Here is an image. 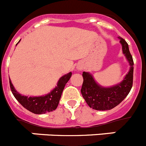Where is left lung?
Returning a JSON list of instances; mask_svg holds the SVG:
<instances>
[{
    "mask_svg": "<svg viewBox=\"0 0 146 146\" xmlns=\"http://www.w3.org/2000/svg\"><path fill=\"white\" fill-rule=\"evenodd\" d=\"M122 45L123 53L129 61L130 69L120 83L106 88L99 86L89 72H82L81 94L91 108L96 110H108L116 107L126 97L133 84L134 62L129 50V45L123 38L118 37Z\"/></svg>",
    "mask_w": 146,
    "mask_h": 146,
    "instance_id": "obj_1",
    "label": "left lung"
}]
</instances>
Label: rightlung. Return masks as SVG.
Returning <instances> with one entry per match:
<instances>
[{
    "label": "right lung",
    "mask_w": 146,
    "mask_h": 146,
    "mask_svg": "<svg viewBox=\"0 0 146 146\" xmlns=\"http://www.w3.org/2000/svg\"><path fill=\"white\" fill-rule=\"evenodd\" d=\"M20 41L18 42V43L20 42ZM71 76H72V72H69L60 77L58 82L57 86L48 94L42 96L28 97L26 96H23L15 90L10 79L9 84L11 91L15 99L25 109L35 114H44V113L53 111L57 108L60 99L61 97L62 92L64 91V88L67 82L70 79Z\"/></svg>",
    "instance_id": "right-lung-1"
}]
</instances>
